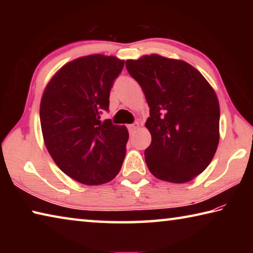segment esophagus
Listing matches in <instances>:
<instances>
[{
  "label": "esophagus",
  "instance_id": "obj_1",
  "mask_svg": "<svg viewBox=\"0 0 253 253\" xmlns=\"http://www.w3.org/2000/svg\"><path fill=\"white\" fill-rule=\"evenodd\" d=\"M138 128H139V123H137V122H135L134 124H131V125L128 126V129H129L130 134L135 132L137 129H138Z\"/></svg>",
  "mask_w": 253,
  "mask_h": 253
}]
</instances>
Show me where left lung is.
Returning <instances> with one entry per match:
<instances>
[{"label": "left lung", "mask_w": 253, "mask_h": 253, "mask_svg": "<svg viewBox=\"0 0 253 253\" xmlns=\"http://www.w3.org/2000/svg\"><path fill=\"white\" fill-rule=\"evenodd\" d=\"M149 107L145 123L152 143L145 162L154 176L186 183L208 168L220 138L216 93L199 70L183 60L160 54L127 60Z\"/></svg>", "instance_id": "obj_1"}]
</instances>
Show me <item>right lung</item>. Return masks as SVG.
<instances>
[{
	"label": "right lung",
	"mask_w": 253,
	"mask_h": 253,
	"mask_svg": "<svg viewBox=\"0 0 253 253\" xmlns=\"http://www.w3.org/2000/svg\"><path fill=\"white\" fill-rule=\"evenodd\" d=\"M124 63L104 54L72 60L55 72L41 98L46 149L63 173L85 185L111 181L125 157L127 128L100 118Z\"/></svg>",
	"instance_id": "1"
}]
</instances>
